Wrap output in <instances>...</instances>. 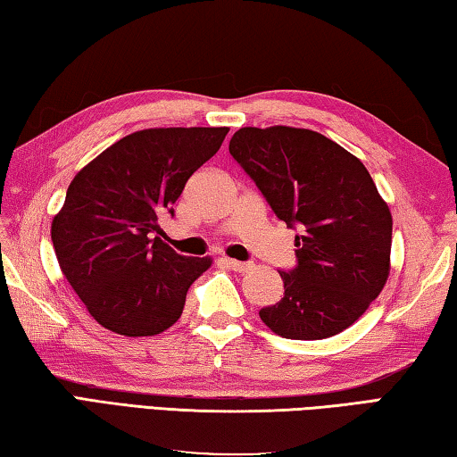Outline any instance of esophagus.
<instances>
[{
  "instance_id": "obj_1",
  "label": "esophagus",
  "mask_w": 457,
  "mask_h": 457,
  "mask_svg": "<svg viewBox=\"0 0 457 457\" xmlns=\"http://www.w3.org/2000/svg\"><path fill=\"white\" fill-rule=\"evenodd\" d=\"M227 265L233 270H237V273H246V270L253 269L251 262H243V261H235V259H227Z\"/></svg>"
}]
</instances>
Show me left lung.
<instances>
[{
	"instance_id": "8db88e82",
	"label": "left lung",
	"mask_w": 457,
	"mask_h": 457,
	"mask_svg": "<svg viewBox=\"0 0 457 457\" xmlns=\"http://www.w3.org/2000/svg\"><path fill=\"white\" fill-rule=\"evenodd\" d=\"M228 150L278 219L301 224L299 265L278 273L285 295L259 311L285 339L341 333L383 291L391 269L389 206L361 160L327 136L293 126H246Z\"/></svg>"
}]
</instances>
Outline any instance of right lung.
Listing matches in <instances>:
<instances>
[{
  "instance_id": "right-lung-1",
  "label": "right lung",
  "mask_w": 457,
  "mask_h": 457,
  "mask_svg": "<svg viewBox=\"0 0 457 457\" xmlns=\"http://www.w3.org/2000/svg\"><path fill=\"white\" fill-rule=\"evenodd\" d=\"M227 126L146 128L124 136L70 182L52 220L63 277L96 321L152 337L179 321L211 257H182L162 238L184 184L219 152Z\"/></svg>"
}]
</instances>
